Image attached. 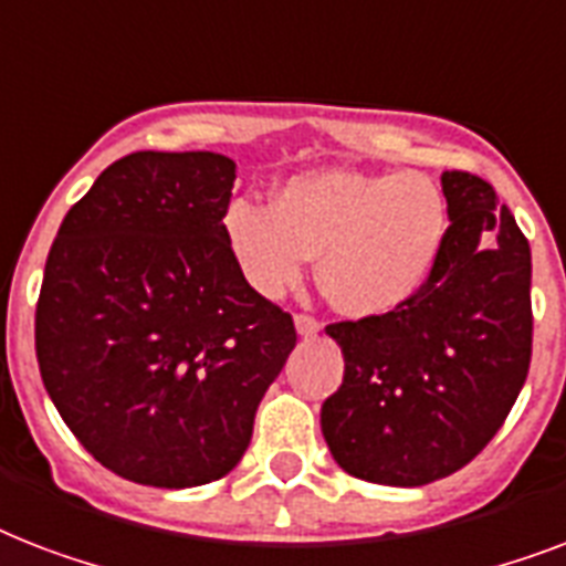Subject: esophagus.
<instances>
[{"label": "esophagus", "mask_w": 566, "mask_h": 566, "mask_svg": "<svg viewBox=\"0 0 566 566\" xmlns=\"http://www.w3.org/2000/svg\"><path fill=\"white\" fill-rule=\"evenodd\" d=\"M293 323H296V332H300L302 337L317 335L319 328H323V323H319L317 317H311V314H296V317H293Z\"/></svg>", "instance_id": "esophagus-1"}]
</instances>
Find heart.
<instances>
[{
	"mask_svg": "<svg viewBox=\"0 0 566 566\" xmlns=\"http://www.w3.org/2000/svg\"><path fill=\"white\" fill-rule=\"evenodd\" d=\"M447 196L422 172L311 170L270 205L226 211V238L249 284L282 296L319 255V284L353 317L396 311L420 293L447 238Z\"/></svg>",
	"mask_w": 566,
	"mask_h": 566,
	"instance_id": "1",
	"label": "heart"
}]
</instances>
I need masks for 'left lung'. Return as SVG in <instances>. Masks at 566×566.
<instances>
[{"mask_svg": "<svg viewBox=\"0 0 566 566\" xmlns=\"http://www.w3.org/2000/svg\"><path fill=\"white\" fill-rule=\"evenodd\" d=\"M449 229L417 296L376 317L326 326L344 385L319 426L364 482L420 488L482 452L517 402L532 361V249L496 190L440 176Z\"/></svg>", "mask_w": 566, "mask_h": 566, "instance_id": "1", "label": "left lung"}]
</instances>
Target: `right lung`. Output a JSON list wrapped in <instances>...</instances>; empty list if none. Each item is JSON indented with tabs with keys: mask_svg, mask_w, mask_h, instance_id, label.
<instances>
[{
	"mask_svg": "<svg viewBox=\"0 0 566 566\" xmlns=\"http://www.w3.org/2000/svg\"><path fill=\"white\" fill-rule=\"evenodd\" d=\"M234 172L217 153L126 155L49 249L40 376L78 443L128 482L196 488L238 467L296 346L226 238Z\"/></svg>",
	"mask_w": 566,
	"mask_h": 566,
	"instance_id": "add662e5",
	"label": "right lung"
}]
</instances>
